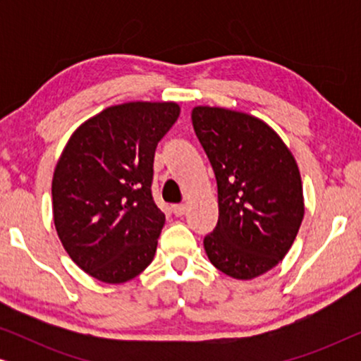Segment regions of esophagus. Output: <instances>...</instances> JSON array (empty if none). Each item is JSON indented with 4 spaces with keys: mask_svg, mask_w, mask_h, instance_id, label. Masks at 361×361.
Instances as JSON below:
<instances>
[{
    "mask_svg": "<svg viewBox=\"0 0 361 361\" xmlns=\"http://www.w3.org/2000/svg\"><path fill=\"white\" fill-rule=\"evenodd\" d=\"M185 210H187V205L185 204L172 205V214H174L176 216H182V215L185 214Z\"/></svg>",
    "mask_w": 361,
    "mask_h": 361,
    "instance_id": "esophagus-1",
    "label": "esophagus"
}]
</instances>
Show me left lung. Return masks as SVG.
Returning <instances> with one entry per match:
<instances>
[{
  "mask_svg": "<svg viewBox=\"0 0 361 361\" xmlns=\"http://www.w3.org/2000/svg\"><path fill=\"white\" fill-rule=\"evenodd\" d=\"M192 125L219 187V224L205 236V253L230 278H258L284 258L302 224L298 162L278 133L248 113L195 106Z\"/></svg>",
  "mask_w": 361,
  "mask_h": 361,
  "instance_id": "8db88e82",
  "label": "left lung"
}]
</instances>
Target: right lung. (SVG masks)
<instances>
[{
    "label": "right lung",
    "instance_id": "right-lung-1",
    "mask_svg": "<svg viewBox=\"0 0 361 361\" xmlns=\"http://www.w3.org/2000/svg\"><path fill=\"white\" fill-rule=\"evenodd\" d=\"M176 102H128L82 123L52 177V215L78 268L121 284L154 258L166 216L152 200L157 142L179 118Z\"/></svg>",
    "mask_w": 361,
    "mask_h": 361
}]
</instances>
